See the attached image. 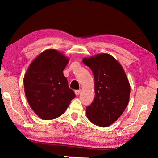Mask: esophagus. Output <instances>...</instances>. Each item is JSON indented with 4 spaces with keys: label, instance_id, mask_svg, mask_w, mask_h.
<instances>
[{
    "label": "esophagus",
    "instance_id": "obj_1",
    "mask_svg": "<svg viewBox=\"0 0 158 158\" xmlns=\"http://www.w3.org/2000/svg\"><path fill=\"white\" fill-rule=\"evenodd\" d=\"M80 92H81V90L80 89H79V90H75V94H76V96H78L79 94H80Z\"/></svg>",
    "mask_w": 158,
    "mask_h": 158
}]
</instances>
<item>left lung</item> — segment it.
Listing matches in <instances>:
<instances>
[{"label": "left lung", "mask_w": 158, "mask_h": 158, "mask_svg": "<svg viewBox=\"0 0 158 158\" xmlns=\"http://www.w3.org/2000/svg\"><path fill=\"white\" fill-rule=\"evenodd\" d=\"M94 77L95 97L86 107V115L100 127L111 125L122 115L128 104L130 85L118 61L108 53L83 59Z\"/></svg>", "instance_id": "1"}]
</instances>
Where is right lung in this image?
<instances>
[{"instance_id":"obj_1","label":"right lung","mask_w":158,"mask_h":158,"mask_svg":"<svg viewBox=\"0 0 158 158\" xmlns=\"http://www.w3.org/2000/svg\"><path fill=\"white\" fill-rule=\"evenodd\" d=\"M69 60L56 49H47L26 70L23 78L26 98L33 111L42 119L58 118L75 97L63 74Z\"/></svg>"}]
</instances>
